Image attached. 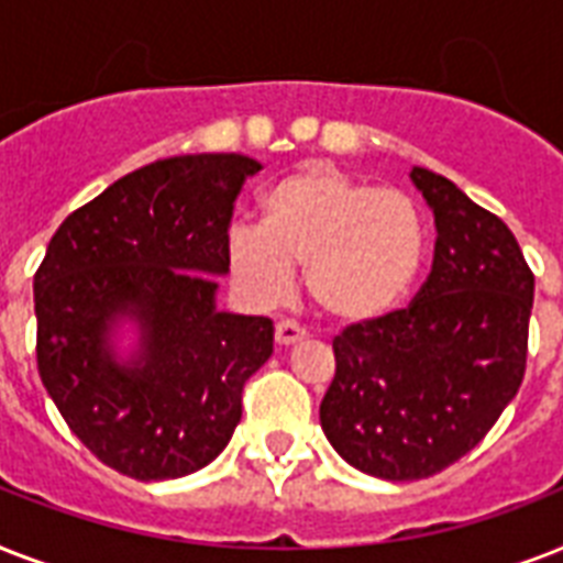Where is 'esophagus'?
I'll return each instance as SVG.
<instances>
[{
  "instance_id": "34e87169",
  "label": "esophagus",
  "mask_w": 563,
  "mask_h": 563,
  "mask_svg": "<svg viewBox=\"0 0 563 563\" xmlns=\"http://www.w3.org/2000/svg\"><path fill=\"white\" fill-rule=\"evenodd\" d=\"M303 335H307V330H300V327L291 324V321H280V324L274 327V342L280 344V347L298 344Z\"/></svg>"
}]
</instances>
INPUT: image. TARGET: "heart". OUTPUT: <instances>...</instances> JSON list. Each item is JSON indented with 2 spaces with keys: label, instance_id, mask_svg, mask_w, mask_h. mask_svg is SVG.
Returning a JSON list of instances; mask_svg holds the SVG:
<instances>
[{
  "label": "heart",
  "instance_id": "b5f03b06",
  "mask_svg": "<svg viewBox=\"0 0 563 563\" xmlns=\"http://www.w3.org/2000/svg\"><path fill=\"white\" fill-rule=\"evenodd\" d=\"M423 219L409 195L307 163L265 189L260 228L230 230L228 274L256 307H277L295 268L312 303L342 324L385 316L423 263Z\"/></svg>",
  "mask_w": 563,
  "mask_h": 563
}]
</instances>
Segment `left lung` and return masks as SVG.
Returning <instances> with one entry per match:
<instances>
[{"mask_svg": "<svg viewBox=\"0 0 563 563\" xmlns=\"http://www.w3.org/2000/svg\"><path fill=\"white\" fill-rule=\"evenodd\" d=\"M435 216V260L406 309L344 327L321 429L356 471L435 476L497 423L526 374L534 274L506 221L453 180L411 169Z\"/></svg>", "mask_w": 563, "mask_h": 563, "instance_id": "left-lung-1", "label": "left lung"}]
</instances>
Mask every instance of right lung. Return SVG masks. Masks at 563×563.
I'll return each instance as SVG.
<instances>
[{
    "label": "right lung",
    "instance_id": "obj_1",
    "mask_svg": "<svg viewBox=\"0 0 563 563\" xmlns=\"http://www.w3.org/2000/svg\"><path fill=\"white\" fill-rule=\"evenodd\" d=\"M242 154L148 163L69 212L34 274L37 371L66 427L131 479H178L228 446L245 383L274 351L263 316L216 309L228 230L247 175ZM144 330L119 366L115 318Z\"/></svg>",
    "mask_w": 563,
    "mask_h": 563
}]
</instances>
